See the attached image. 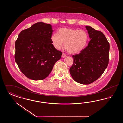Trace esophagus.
Wrapping results in <instances>:
<instances>
[{
	"label": "esophagus",
	"instance_id": "1",
	"mask_svg": "<svg viewBox=\"0 0 123 123\" xmlns=\"http://www.w3.org/2000/svg\"><path fill=\"white\" fill-rule=\"evenodd\" d=\"M66 56V55L65 54H64V53H62V57L63 58H64V57H65Z\"/></svg>",
	"mask_w": 123,
	"mask_h": 123
}]
</instances>
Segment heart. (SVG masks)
I'll return each instance as SVG.
<instances>
[{"instance_id":"b5f03b06","label":"heart","mask_w":123,"mask_h":123,"mask_svg":"<svg viewBox=\"0 0 123 123\" xmlns=\"http://www.w3.org/2000/svg\"><path fill=\"white\" fill-rule=\"evenodd\" d=\"M51 39L56 49H60L64 43V47L69 53L76 54L81 52L86 46L88 35L83 30L61 28L58 34H53Z\"/></svg>"}]
</instances>
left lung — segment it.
<instances>
[{"label": "left lung", "instance_id": "left-lung-1", "mask_svg": "<svg viewBox=\"0 0 123 123\" xmlns=\"http://www.w3.org/2000/svg\"><path fill=\"white\" fill-rule=\"evenodd\" d=\"M85 28L90 41L79 54L72 55L73 63L70 72L76 82L89 84L97 80L107 68L110 45L101 31L90 26Z\"/></svg>", "mask_w": 123, "mask_h": 123}]
</instances>
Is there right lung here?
<instances>
[{
    "label": "right lung",
    "mask_w": 123,
    "mask_h": 123,
    "mask_svg": "<svg viewBox=\"0 0 123 123\" xmlns=\"http://www.w3.org/2000/svg\"><path fill=\"white\" fill-rule=\"evenodd\" d=\"M50 24L37 23L22 30L15 42V59L19 68L30 79L46 78L62 53L53 47Z\"/></svg>",
    "instance_id": "add662e5"
}]
</instances>
